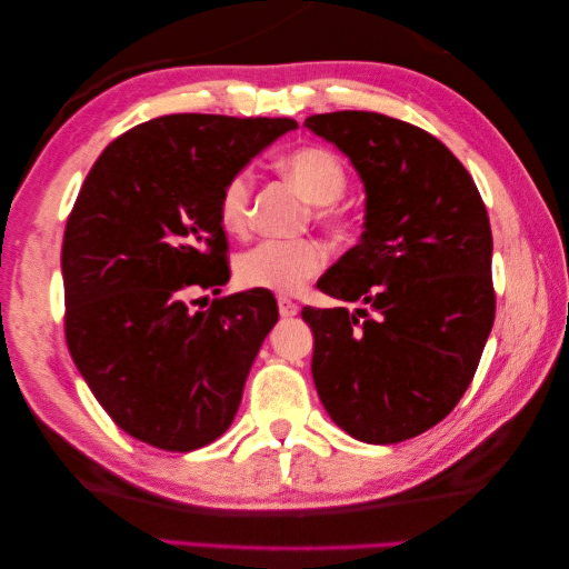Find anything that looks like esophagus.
<instances>
[{"mask_svg": "<svg viewBox=\"0 0 569 569\" xmlns=\"http://www.w3.org/2000/svg\"><path fill=\"white\" fill-rule=\"evenodd\" d=\"M298 303L296 300H291L288 296H278V312H281L283 318H293V316H298Z\"/></svg>", "mask_w": 569, "mask_h": 569, "instance_id": "esophagus-1", "label": "esophagus"}]
</instances>
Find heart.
Listing matches in <instances>:
<instances>
[{"label":"heart","mask_w":569,"mask_h":569,"mask_svg":"<svg viewBox=\"0 0 569 569\" xmlns=\"http://www.w3.org/2000/svg\"><path fill=\"white\" fill-rule=\"evenodd\" d=\"M281 171L306 192L316 204L318 220L335 222L332 202L347 190V168L337 153L325 147H303L281 159ZM253 178L249 171H237L227 178L217 200V217L229 234H241L249 227ZM328 253L318 239H263L237 259V278L249 288L291 293L298 291L310 276H316Z\"/></svg>","instance_id":"heart-1"}]
</instances>
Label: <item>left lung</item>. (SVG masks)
I'll return each mask as SVG.
<instances>
[{
  "label": "left lung",
  "mask_w": 569,
  "mask_h": 569,
  "mask_svg": "<svg viewBox=\"0 0 569 569\" xmlns=\"http://www.w3.org/2000/svg\"><path fill=\"white\" fill-rule=\"evenodd\" d=\"M365 183L359 244L318 288L361 303L303 308L312 381L352 438L391 445L430 430L475 379L489 340L491 227L475 180L428 131L377 112L312 114Z\"/></svg>",
  "instance_id": "left-lung-1"
}]
</instances>
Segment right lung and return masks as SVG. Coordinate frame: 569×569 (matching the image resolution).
Returning <instances> with one entry per match:
<instances>
[{"instance_id": "obj_1", "label": "right lung", "mask_w": 569, "mask_h": 569, "mask_svg": "<svg viewBox=\"0 0 569 569\" xmlns=\"http://www.w3.org/2000/svg\"><path fill=\"white\" fill-rule=\"evenodd\" d=\"M298 122L166 114L114 139L90 168L66 224V342L84 383L131 438L190 452L232 426L263 337L278 320L263 288L229 281L217 200Z\"/></svg>"}]
</instances>
